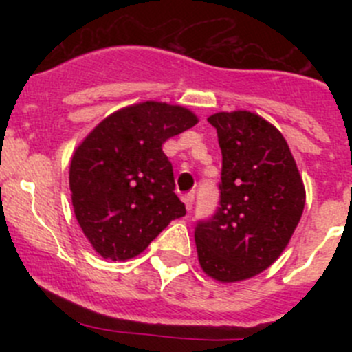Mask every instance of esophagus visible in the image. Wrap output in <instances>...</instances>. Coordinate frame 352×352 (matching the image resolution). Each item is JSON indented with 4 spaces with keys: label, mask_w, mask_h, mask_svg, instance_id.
<instances>
[{
    "label": "esophagus",
    "mask_w": 352,
    "mask_h": 352,
    "mask_svg": "<svg viewBox=\"0 0 352 352\" xmlns=\"http://www.w3.org/2000/svg\"><path fill=\"white\" fill-rule=\"evenodd\" d=\"M182 201H184V204H186V208H187V209L192 208V204H194V192L184 194V196H182Z\"/></svg>",
    "instance_id": "esophagus-1"
}]
</instances>
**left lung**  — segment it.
<instances>
[{"label": "left lung", "instance_id": "left-lung-1", "mask_svg": "<svg viewBox=\"0 0 352 352\" xmlns=\"http://www.w3.org/2000/svg\"><path fill=\"white\" fill-rule=\"evenodd\" d=\"M208 122L218 133L223 166L218 209L194 232L199 264L212 279L243 281L289 243L303 214V180L283 134L261 116L219 112Z\"/></svg>", "mask_w": 352, "mask_h": 352}]
</instances>
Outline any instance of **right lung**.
<instances>
[{
    "label": "right lung",
    "instance_id": "right-lung-1",
    "mask_svg": "<svg viewBox=\"0 0 352 352\" xmlns=\"http://www.w3.org/2000/svg\"><path fill=\"white\" fill-rule=\"evenodd\" d=\"M196 124L190 110L143 102L113 112L76 148L71 201L85 236L102 257H136L172 219L186 214L162 144Z\"/></svg>",
    "mask_w": 352,
    "mask_h": 352
}]
</instances>
